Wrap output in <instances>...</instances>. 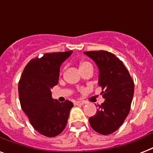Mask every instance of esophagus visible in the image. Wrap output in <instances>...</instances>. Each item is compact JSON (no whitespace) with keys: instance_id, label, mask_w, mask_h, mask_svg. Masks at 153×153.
<instances>
[{"instance_id":"1","label":"esophagus","mask_w":153,"mask_h":153,"mask_svg":"<svg viewBox=\"0 0 153 153\" xmlns=\"http://www.w3.org/2000/svg\"><path fill=\"white\" fill-rule=\"evenodd\" d=\"M84 104H85V102H82V101H76V102H74V105H82Z\"/></svg>"}]
</instances>
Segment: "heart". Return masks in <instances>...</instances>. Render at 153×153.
Returning <instances> with one entry per match:
<instances>
[{
	"label": "heart",
	"mask_w": 153,
	"mask_h": 153,
	"mask_svg": "<svg viewBox=\"0 0 153 153\" xmlns=\"http://www.w3.org/2000/svg\"><path fill=\"white\" fill-rule=\"evenodd\" d=\"M89 67H92V65H91V62H87V61H82V62H80V64H79V69L80 70Z\"/></svg>",
	"instance_id": "heart-1"
}]
</instances>
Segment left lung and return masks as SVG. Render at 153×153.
Instances as JSON below:
<instances>
[{
  "label": "left lung",
  "mask_w": 153,
  "mask_h": 153,
  "mask_svg": "<svg viewBox=\"0 0 153 153\" xmlns=\"http://www.w3.org/2000/svg\"><path fill=\"white\" fill-rule=\"evenodd\" d=\"M95 62L99 70L98 86L105 102L98 105L94 116L89 121L94 130L109 135L118 129L130 111L134 82L122 61L106 51L84 52Z\"/></svg>",
  "instance_id": "left-lung-1"
}]
</instances>
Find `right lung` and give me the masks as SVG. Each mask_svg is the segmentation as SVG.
<instances>
[{"mask_svg":"<svg viewBox=\"0 0 153 153\" xmlns=\"http://www.w3.org/2000/svg\"><path fill=\"white\" fill-rule=\"evenodd\" d=\"M72 51L44 54L30 60L18 84L23 111L33 128L42 135L53 137L67 126L73 103L59 102L51 97V89L59 82L60 66Z\"/></svg>","mask_w":153,"mask_h":153,"instance_id":"1","label":"right lung"}]
</instances>
